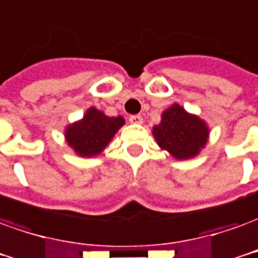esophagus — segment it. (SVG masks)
Masks as SVG:
<instances>
[{"label":"esophagus","instance_id":"34e87169","mask_svg":"<svg viewBox=\"0 0 258 258\" xmlns=\"http://www.w3.org/2000/svg\"><path fill=\"white\" fill-rule=\"evenodd\" d=\"M129 122L131 123H142L143 122V118L140 115H131L129 116Z\"/></svg>","mask_w":258,"mask_h":258}]
</instances>
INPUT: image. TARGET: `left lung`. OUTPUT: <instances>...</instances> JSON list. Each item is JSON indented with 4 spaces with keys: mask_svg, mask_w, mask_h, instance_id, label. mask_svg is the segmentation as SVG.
I'll use <instances>...</instances> for the list:
<instances>
[{
    "mask_svg": "<svg viewBox=\"0 0 258 258\" xmlns=\"http://www.w3.org/2000/svg\"><path fill=\"white\" fill-rule=\"evenodd\" d=\"M153 135L162 150H167L176 160H187L202 151L210 131L197 115L173 104L162 112L161 122L153 127Z\"/></svg>",
    "mask_w": 258,
    "mask_h": 258,
    "instance_id": "obj_1",
    "label": "left lung"
}]
</instances>
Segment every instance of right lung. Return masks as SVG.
<instances>
[{"label":"right lung","mask_w":258,"mask_h":258,"mask_svg":"<svg viewBox=\"0 0 258 258\" xmlns=\"http://www.w3.org/2000/svg\"><path fill=\"white\" fill-rule=\"evenodd\" d=\"M123 123L125 119L122 116H107L91 107L82 119L67 126L65 139L78 155L94 157L108 146Z\"/></svg>","instance_id":"1"}]
</instances>
